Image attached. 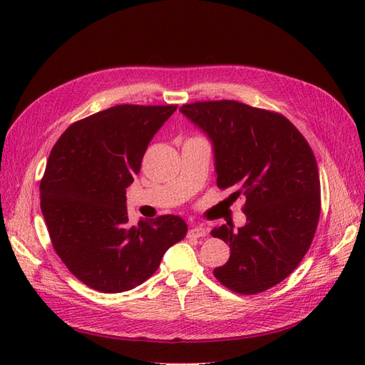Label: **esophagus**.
Segmentation results:
<instances>
[{"label": "esophagus", "mask_w": 365, "mask_h": 365, "mask_svg": "<svg viewBox=\"0 0 365 365\" xmlns=\"http://www.w3.org/2000/svg\"><path fill=\"white\" fill-rule=\"evenodd\" d=\"M207 235V230L202 225H195L189 230V236L190 237H202Z\"/></svg>", "instance_id": "esophagus-1"}]
</instances>
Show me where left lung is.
Here are the masks:
<instances>
[{
	"mask_svg": "<svg viewBox=\"0 0 365 365\" xmlns=\"http://www.w3.org/2000/svg\"><path fill=\"white\" fill-rule=\"evenodd\" d=\"M180 111L212 143L217 185L247 197L244 227L212 230L231 251L215 277L244 295L272 288L298 267L318 225L319 176L311 146L286 117L236 101L196 102Z\"/></svg>",
	"mask_w": 365,
	"mask_h": 365,
	"instance_id": "left-lung-1",
	"label": "left lung"
}]
</instances>
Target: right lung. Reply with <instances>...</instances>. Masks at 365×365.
<instances>
[{"label":"right lung","instance_id":"1","mask_svg":"<svg viewBox=\"0 0 365 365\" xmlns=\"http://www.w3.org/2000/svg\"><path fill=\"white\" fill-rule=\"evenodd\" d=\"M175 105H117L76 121L51 149L41 210L53 248L73 275L105 294L134 289L184 239L180 216L129 225L126 189Z\"/></svg>","mask_w":365,"mask_h":365}]
</instances>
